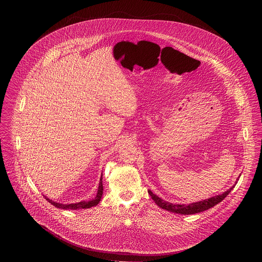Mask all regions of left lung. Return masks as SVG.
Instances as JSON below:
<instances>
[{"label":"left lung","instance_id":"left-lung-1","mask_svg":"<svg viewBox=\"0 0 262 262\" xmlns=\"http://www.w3.org/2000/svg\"><path fill=\"white\" fill-rule=\"evenodd\" d=\"M237 183V182H236ZM236 185V184H235ZM235 185L233 187H230L228 190H226L223 193L200 201V202H195V203H191V204H171L168 202H165L164 200H162L161 198L157 196L156 194H154L151 190H148L152 200L155 202V204L160 207L161 209H164L166 211L176 213V214H181V215H191V214H196V213H201L204 212L206 210H209L211 208H213L214 206H216L217 204H219L220 202H222L225 198L229 194V192L234 188Z\"/></svg>","mask_w":262,"mask_h":262}]
</instances>
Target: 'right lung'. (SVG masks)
<instances>
[{
	"label": "right lung",
	"mask_w": 262,
	"mask_h": 262,
	"mask_svg": "<svg viewBox=\"0 0 262 262\" xmlns=\"http://www.w3.org/2000/svg\"><path fill=\"white\" fill-rule=\"evenodd\" d=\"M103 176L101 177L100 179V184H99V188H98V192H97V195L95 196V199L91 200V201H83V202H79V203H75V204H60V203H56L48 198L45 196V199L51 204L53 205L54 207L58 208V209H63V210H79V209H89V208H92V207H95L97 206L101 199H102V195H103V190H104V187H103Z\"/></svg>",
	"instance_id": "1"
}]
</instances>
